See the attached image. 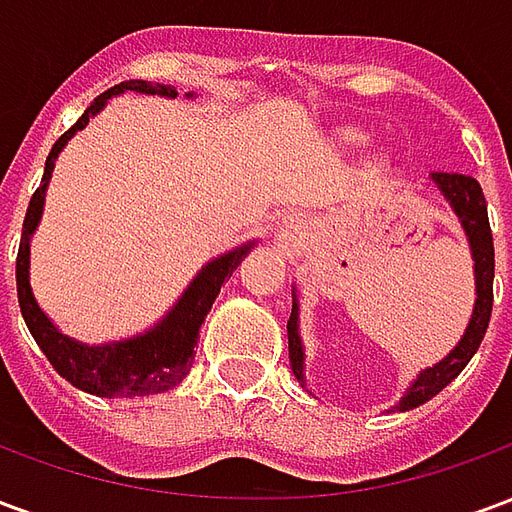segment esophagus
Wrapping results in <instances>:
<instances>
[{"label":"esophagus","instance_id":"34e87169","mask_svg":"<svg viewBox=\"0 0 512 512\" xmlns=\"http://www.w3.org/2000/svg\"><path fill=\"white\" fill-rule=\"evenodd\" d=\"M301 230H304V219H301L299 213H288L285 219H282V224H279V241H285V244H296L299 241Z\"/></svg>","mask_w":512,"mask_h":512}]
</instances>
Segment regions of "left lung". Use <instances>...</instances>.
I'll list each match as a JSON object with an SVG mask.
<instances>
[{"label": "left lung", "instance_id": "obj_1", "mask_svg": "<svg viewBox=\"0 0 512 512\" xmlns=\"http://www.w3.org/2000/svg\"><path fill=\"white\" fill-rule=\"evenodd\" d=\"M430 180L436 183L441 197L450 202V208L458 216V222L466 230L469 246H472L474 260V288H477V299H474V312L469 318V326L463 332L461 343L452 348L450 354L433 367H425L411 386L406 395L400 397L397 411H408L422 403H428L430 397H436L444 386L461 376V370L469 365V359L477 354V348L483 343L485 329L491 321V307H494V235H491V224H488V205H485V194L480 183L472 175L463 172H430ZM288 351H290V367L293 376L299 378L301 386L304 381V345H301L299 334V301L293 296V312L288 321Z\"/></svg>", "mask_w": 512, "mask_h": 512}]
</instances>
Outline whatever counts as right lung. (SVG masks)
<instances>
[{
	"label": "right lung",
	"mask_w": 512,
	"mask_h": 512,
	"mask_svg": "<svg viewBox=\"0 0 512 512\" xmlns=\"http://www.w3.org/2000/svg\"><path fill=\"white\" fill-rule=\"evenodd\" d=\"M126 90L164 95V98L178 95L169 84H150L139 82V79L115 84L112 90L98 95L93 104L84 109V115L76 120V126L68 128L51 147L49 158H46V169H43V180H40L38 191L29 200L24 227H21V246H18L16 257L18 307H21L29 334L35 337L40 351L46 354V359L65 381H71L76 389L98 397L158 395V392H167L172 386H178L183 378L189 376L191 365H194V354H197L194 345H197V337H200V326L205 323V315L211 312L224 279L241 266L246 252L255 246V241H249V244L235 246L233 252L211 260L197 277L191 279V285L183 290V296L175 301V307L153 329H147L145 334H136L131 340L84 345L76 343L73 337H65L49 321V315L40 310L38 301L32 296V288H29V238L38 230L40 216H43L46 186H49L51 172H54V161L60 156L62 147L68 145V139L76 131H82L90 123V117L98 115L112 95L126 93Z\"/></svg>",
	"instance_id": "add662e5"
}]
</instances>
